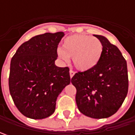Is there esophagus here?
I'll use <instances>...</instances> for the list:
<instances>
[{"instance_id": "1", "label": "esophagus", "mask_w": 135, "mask_h": 135, "mask_svg": "<svg viewBox=\"0 0 135 135\" xmlns=\"http://www.w3.org/2000/svg\"><path fill=\"white\" fill-rule=\"evenodd\" d=\"M74 74H75V72H74V70H71V69H70V78H72V77L74 76Z\"/></svg>"}]
</instances>
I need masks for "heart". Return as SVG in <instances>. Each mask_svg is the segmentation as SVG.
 <instances>
[{
  "mask_svg": "<svg viewBox=\"0 0 135 135\" xmlns=\"http://www.w3.org/2000/svg\"><path fill=\"white\" fill-rule=\"evenodd\" d=\"M62 49H58L61 59L68 61L73 58L74 65L78 70L86 71L95 67L101 57L103 46L101 41L89 35L74 34L64 40Z\"/></svg>",
  "mask_w": 135,
  "mask_h": 135,
  "instance_id": "obj_1",
  "label": "heart"
}]
</instances>
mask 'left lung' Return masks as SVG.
Instances as JSON below:
<instances>
[{
	"label": "left lung",
	"instance_id": "1",
	"mask_svg": "<svg viewBox=\"0 0 135 135\" xmlns=\"http://www.w3.org/2000/svg\"><path fill=\"white\" fill-rule=\"evenodd\" d=\"M94 36L103 46L100 61L92 69L76 73L71 83L76 89L79 110L86 117L102 119L116 113L127 95V63L119 49L106 37Z\"/></svg>",
	"mask_w": 135,
	"mask_h": 135
}]
</instances>
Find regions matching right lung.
<instances>
[{"mask_svg": "<svg viewBox=\"0 0 135 135\" xmlns=\"http://www.w3.org/2000/svg\"><path fill=\"white\" fill-rule=\"evenodd\" d=\"M65 34L45 33L21 45L11 59L9 89L24 116L41 119L51 116L56 99L70 83L69 68L55 65L57 49Z\"/></svg>", "mask_w": 135, "mask_h": 135, "instance_id": "right-lung-1", "label": "right lung"}]
</instances>
